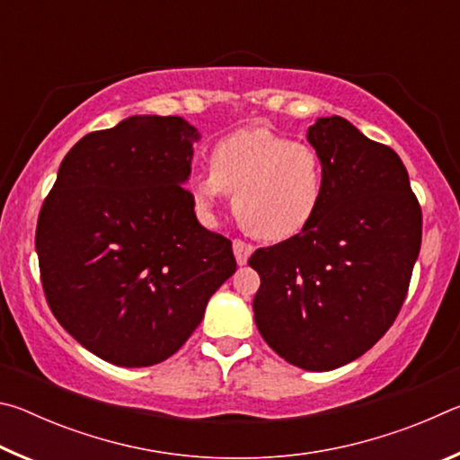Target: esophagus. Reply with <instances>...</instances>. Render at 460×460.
<instances>
[{
    "mask_svg": "<svg viewBox=\"0 0 460 460\" xmlns=\"http://www.w3.org/2000/svg\"><path fill=\"white\" fill-rule=\"evenodd\" d=\"M253 249L255 247L252 243H247V241H243V239L233 241V253H235V260H237L239 266H245L249 255L253 253Z\"/></svg>",
    "mask_w": 460,
    "mask_h": 460,
    "instance_id": "1",
    "label": "esophagus"
}]
</instances>
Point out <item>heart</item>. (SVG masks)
Instances as JSON below:
<instances>
[{
    "label": "heart",
    "instance_id": "b5f03b06",
    "mask_svg": "<svg viewBox=\"0 0 460 460\" xmlns=\"http://www.w3.org/2000/svg\"><path fill=\"white\" fill-rule=\"evenodd\" d=\"M324 158L313 144L268 128L241 129L219 139L211 170L192 178L190 197L205 219L227 192L239 223L255 237L284 241L316 219L324 200Z\"/></svg>",
    "mask_w": 460,
    "mask_h": 460
}]
</instances>
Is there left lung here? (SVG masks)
Segmentation results:
<instances>
[{"mask_svg":"<svg viewBox=\"0 0 460 460\" xmlns=\"http://www.w3.org/2000/svg\"><path fill=\"white\" fill-rule=\"evenodd\" d=\"M324 158L316 219L249 258L261 286L263 341L296 367L331 371L384 337L406 300L422 243V208L392 147L332 115L308 128Z\"/></svg>","mask_w":460,"mask_h":460,"instance_id":"obj_1","label":"left lung"}]
</instances>
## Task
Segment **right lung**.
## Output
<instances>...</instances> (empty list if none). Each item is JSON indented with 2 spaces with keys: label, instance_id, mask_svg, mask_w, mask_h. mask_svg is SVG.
<instances>
[{
  "label": "right lung",
  "instance_id": "add662e5",
  "mask_svg": "<svg viewBox=\"0 0 460 460\" xmlns=\"http://www.w3.org/2000/svg\"><path fill=\"white\" fill-rule=\"evenodd\" d=\"M200 134L134 115L65 155L38 215L46 302L73 339L119 367L174 355L235 274L231 241L202 227L184 182Z\"/></svg>",
  "mask_w": 460,
  "mask_h": 460
}]
</instances>
